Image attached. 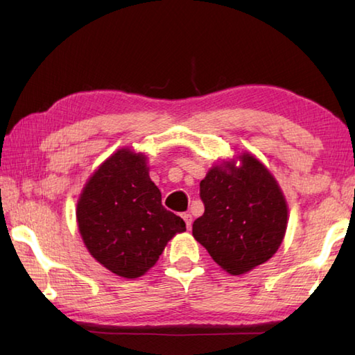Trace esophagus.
Here are the masks:
<instances>
[{
	"mask_svg": "<svg viewBox=\"0 0 355 355\" xmlns=\"http://www.w3.org/2000/svg\"><path fill=\"white\" fill-rule=\"evenodd\" d=\"M182 216H183V220L186 223V227L191 229L192 227V215L191 214H183Z\"/></svg>",
	"mask_w": 355,
	"mask_h": 355,
	"instance_id": "34e87169",
	"label": "esophagus"
}]
</instances>
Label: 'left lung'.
<instances>
[{
  "label": "left lung",
  "mask_w": 355,
  "mask_h": 355,
  "mask_svg": "<svg viewBox=\"0 0 355 355\" xmlns=\"http://www.w3.org/2000/svg\"><path fill=\"white\" fill-rule=\"evenodd\" d=\"M214 166L200 183L205 214L192 235L230 275L261 266L281 247L288 207L275 177L252 154Z\"/></svg>",
  "instance_id": "left-lung-1"
}]
</instances>
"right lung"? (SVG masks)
Masks as SVG:
<instances>
[{"label":"right lung","mask_w":355,"mask_h":355,"mask_svg":"<svg viewBox=\"0 0 355 355\" xmlns=\"http://www.w3.org/2000/svg\"><path fill=\"white\" fill-rule=\"evenodd\" d=\"M76 216L93 258L126 279L145 275L168 241L186 230L182 218L163 207L146 157L131 149L117 150L93 173L79 197Z\"/></svg>","instance_id":"1"}]
</instances>
